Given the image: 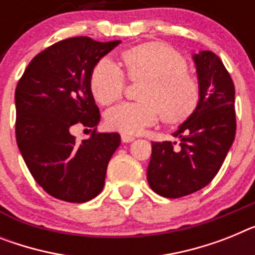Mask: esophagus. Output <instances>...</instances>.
<instances>
[{
	"label": "esophagus",
	"instance_id": "obj_1",
	"mask_svg": "<svg viewBox=\"0 0 255 255\" xmlns=\"http://www.w3.org/2000/svg\"><path fill=\"white\" fill-rule=\"evenodd\" d=\"M121 139H123L124 143H130V142H132L134 139H135V136L129 135V134H125V132H123V134H121Z\"/></svg>",
	"mask_w": 255,
	"mask_h": 255
}]
</instances>
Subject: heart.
Returning a JSON list of instances; mask_svg holds the SVG:
<instances>
[{"mask_svg":"<svg viewBox=\"0 0 255 255\" xmlns=\"http://www.w3.org/2000/svg\"><path fill=\"white\" fill-rule=\"evenodd\" d=\"M124 75L110 62L98 63L90 76V90L102 106H112L123 98L126 78L142 82L139 103L123 104L107 113L112 130L138 134L161 116L167 125H179L196 112L201 90L186 59L177 50L160 41H148L125 49L119 56Z\"/></svg>","mask_w":255,"mask_h":255,"instance_id":"heart-1","label":"heart"}]
</instances>
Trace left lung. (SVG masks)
<instances>
[{
    "label": "left lung",
    "instance_id": "obj_1",
    "mask_svg": "<svg viewBox=\"0 0 255 255\" xmlns=\"http://www.w3.org/2000/svg\"><path fill=\"white\" fill-rule=\"evenodd\" d=\"M201 90L196 112L174 132L177 142H152L147 179L167 199L191 195L208 186L221 169L236 134L235 85L218 55H193Z\"/></svg>",
    "mask_w": 255,
    "mask_h": 255
}]
</instances>
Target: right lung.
Listing matches in <instances>:
<instances>
[{
    "label": "right lung",
    "mask_w": 255,
    "mask_h": 255,
    "mask_svg": "<svg viewBox=\"0 0 255 255\" xmlns=\"http://www.w3.org/2000/svg\"><path fill=\"white\" fill-rule=\"evenodd\" d=\"M121 41L72 37L30 60L15 90L19 151L37 183L50 196L85 202L102 192L107 166L120 145L117 132H98L99 108L90 90L97 63ZM77 123L94 127L81 143L70 134Z\"/></svg>",
    "instance_id": "right-lung-1"
}]
</instances>
